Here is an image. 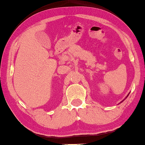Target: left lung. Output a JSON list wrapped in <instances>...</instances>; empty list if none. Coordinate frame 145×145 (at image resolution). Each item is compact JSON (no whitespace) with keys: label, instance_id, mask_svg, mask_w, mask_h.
<instances>
[{"label":"left lung","instance_id":"obj_1","mask_svg":"<svg viewBox=\"0 0 145 145\" xmlns=\"http://www.w3.org/2000/svg\"><path fill=\"white\" fill-rule=\"evenodd\" d=\"M129 94H130V93H129ZM129 94H128V95H127V96H126V98H124V100H122V102H120V103H119V104H120V103H121V102H123V101H124V100H125V99H126V98H127V97H128V96H129Z\"/></svg>","mask_w":145,"mask_h":145}]
</instances>
